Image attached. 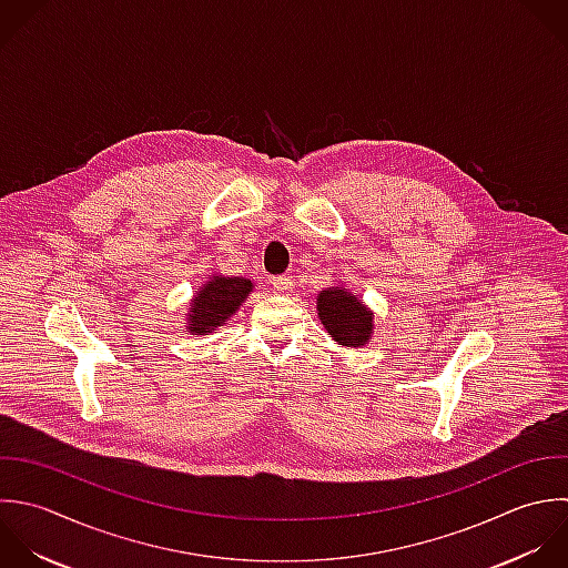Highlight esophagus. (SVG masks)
Returning a JSON list of instances; mask_svg holds the SVG:
<instances>
[{
    "label": "esophagus",
    "mask_w": 568,
    "mask_h": 568,
    "mask_svg": "<svg viewBox=\"0 0 568 568\" xmlns=\"http://www.w3.org/2000/svg\"><path fill=\"white\" fill-rule=\"evenodd\" d=\"M272 287H274V292L287 294V292L294 287V283H292L290 276H274V278H272Z\"/></svg>",
    "instance_id": "1"
}]
</instances>
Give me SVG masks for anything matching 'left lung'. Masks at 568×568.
<instances>
[{
  "label": "left lung",
  "instance_id": "1",
  "mask_svg": "<svg viewBox=\"0 0 568 568\" xmlns=\"http://www.w3.org/2000/svg\"><path fill=\"white\" fill-rule=\"evenodd\" d=\"M316 312L329 336L343 347L367 345L374 334V314L345 287L323 290Z\"/></svg>",
  "mask_w": 568,
  "mask_h": 568
}]
</instances>
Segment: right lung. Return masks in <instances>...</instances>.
Instances as JSON below:
<instances>
[{"label":"right lung","mask_w":568,"mask_h":568,"mask_svg":"<svg viewBox=\"0 0 568 568\" xmlns=\"http://www.w3.org/2000/svg\"><path fill=\"white\" fill-rule=\"evenodd\" d=\"M252 281L241 276H212L196 292L187 312L190 334H212L241 307L252 292Z\"/></svg>","instance_id":"obj_1"}]
</instances>
